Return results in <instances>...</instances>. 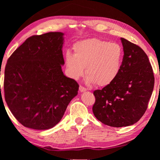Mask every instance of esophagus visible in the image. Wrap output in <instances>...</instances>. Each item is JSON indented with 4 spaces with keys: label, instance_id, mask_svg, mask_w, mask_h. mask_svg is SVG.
Returning a JSON list of instances; mask_svg holds the SVG:
<instances>
[{
    "label": "esophagus",
    "instance_id": "1",
    "mask_svg": "<svg viewBox=\"0 0 160 160\" xmlns=\"http://www.w3.org/2000/svg\"><path fill=\"white\" fill-rule=\"evenodd\" d=\"M87 89H86V88H84V87H82V86H80V87H79V91H80V92H84V91H86Z\"/></svg>",
    "mask_w": 160,
    "mask_h": 160
}]
</instances>
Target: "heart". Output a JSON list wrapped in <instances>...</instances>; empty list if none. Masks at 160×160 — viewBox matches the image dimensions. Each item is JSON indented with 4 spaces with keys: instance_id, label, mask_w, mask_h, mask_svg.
Here are the masks:
<instances>
[{
    "instance_id": "1",
    "label": "heart",
    "mask_w": 160,
    "mask_h": 160,
    "mask_svg": "<svg viewBox=\"0 0 160 160\" xmlns=\"http://www.w3.org/2000/svg\"><path fill=\"white\" fill-rule=\"evenodd\" d=\"M74 54L67 52L65 64L70 77H82L86 68L87 82L103 87L111 84L120 73L124 58L120 45L107 40L91 38L73 45Z\"/></svg>"
}]
</instances>
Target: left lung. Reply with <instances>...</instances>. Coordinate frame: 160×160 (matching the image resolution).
I'll use <instances>...</instances> for the list:
<instances>
[{
	"label": "left lung",
	"instance_id": "obj_1",
	"mask_svg": "<svg viewBox=\"0 0 160 160\" xmlns=\"http://www.w3.org/2000/svg\"><path fill=\"white\" fill-rule=\"evenodd\" d=\"M120 40L124 58L120 73L111 84L93 91L95 117L113 127H127L140 120L155 83L151 64L143 49L123 38Z\"/></svg>",
	"mask_w": 160,
	"mask_h": 160
}]
</instances>
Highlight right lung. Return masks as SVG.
Returning <instances> with one entry per match:
<instances>
[{
    "label": "right lung",
    "instance_id": "1",
    "mask_svg": "<svg viewBox=\"0 0 160 160\" xmlns=\"http://www.w3.org/2000/svg\"><path fill=\"white\" fill-rule=\"evenodd\" d=\"M64 33L49 32L27 39L9 58L5 99L24 127L46 130L61 120L79 85L62 71Z\"/></svg>",
    "mask_w": 160,
    "mask_h": 160
}]
</instances>
